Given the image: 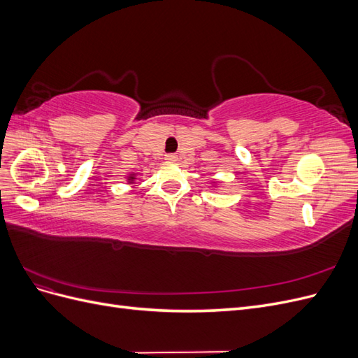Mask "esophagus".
<instances>
[{"mask_svg":"<svg viewBox=\"0 0 358 358\" xmlns=\"http://www.w3.org/2000/svg\"><path fill=\"white\" fill-rule=\"evenodd\" d=\"M164 159H166V161H171V162H173V161H176V159H178V155H176V154H167V155L164 157Z\"/></svg>","mask_w":358,"mask_h":358,"instance_id":"esophagus-1","label":"esophagus"}]
</instances>
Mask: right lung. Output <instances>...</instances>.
<instances>
[{"instance_id": "obj_1", "label": "right lung", "mask_w": 358, "mask_h": 358, "mask_svg": "<svg viewBox=\"0 0 358 358\" xmlns=\"http://www.w3.org/2000/svg\"><path fill=\"white\" fill-rule=\"evenodd\" d=\"M134 179H136V176H134V175H129V176H128V182H133Z\"/></svg>"}]
</instances>
